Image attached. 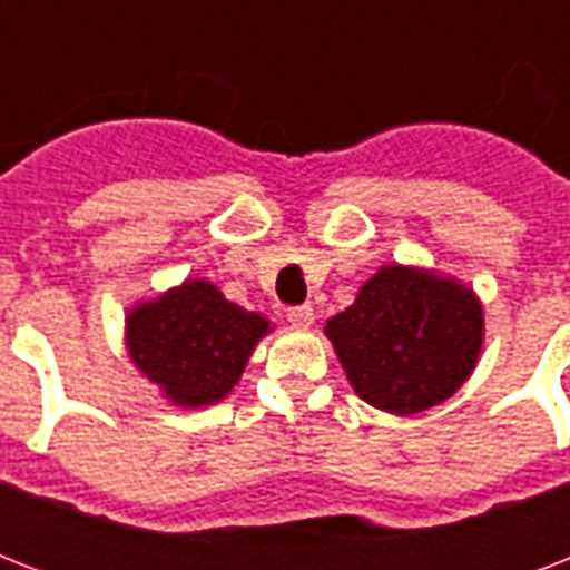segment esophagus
Wrapping results in <instances>:
<instances>
[{
	"instance_id": "1",
	"label": "esophagus",
	"mask_w": 570,
	"mask_h": 570,
	"mask_svg": "<svg viewBox=\"0 0 570 570\" xmlns=\"http://www.w3.org/2000/svg\"><path fill=\"white\" fill-rule=\"evenodd\" d=\"M286 320L295 328H311L313 322V307L311 304H295V307H286Z\"/></svg>"
}]
</instances>
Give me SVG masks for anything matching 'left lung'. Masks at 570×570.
Returning <instances> with one entry per match:
<instances>
[{
  "label": "left lung",
  "mask_w": 570,
  "mask_h": 570,
  "mask_svg": "<svg viewBox=\"0 0 570 570\" xmlns=\"http://www.w3.org/2000/svg\"><path fill=\"white\" fill-rule=\"evenodd\" d=\"M357 396L416 414L468 381L482 348V307L455 281L387 266L325 328Z\"/></svg>",
  "instance_id": "1"
}]
</instances>
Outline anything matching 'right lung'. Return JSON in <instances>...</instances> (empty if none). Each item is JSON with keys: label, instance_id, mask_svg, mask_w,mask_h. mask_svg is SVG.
Masks as SVG:
<instances>
[{"label": "right lung", "instance_id": "obj_1", "mask_svg": "<svg viewBox=\"0 0 570 570\" xmlns=\"http://www.w3.org/2000/svg\"><path fill=\"white\" fill-rule=\"evenodd\" d=\"M268 322L230 304L213 284L186 281L129 313L127 343L138 370L177 405H209L239 381Z\"/></svg>", "mask_w": 570, "mask_h": 570}]
</instances>
